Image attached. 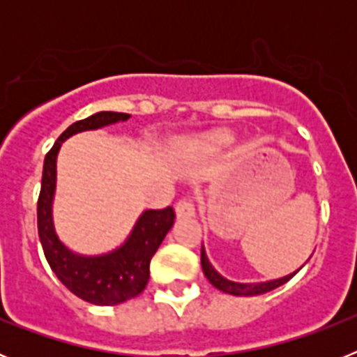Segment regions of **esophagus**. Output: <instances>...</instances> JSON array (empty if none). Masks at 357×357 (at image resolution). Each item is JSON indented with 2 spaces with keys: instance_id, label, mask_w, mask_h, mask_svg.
<instances>
[{
  "instance_id": "obj_1",
  "label": "esophagus",
  "mask_w": 357,
  "mask_h": 357,
  "mask_svg": "<svg viewBox=\"0 0 357 357\" xmlns=\"http://www.w3.org/2000/svg\"><path fill=\"white\" fill-rule=\"evenodd\" d=\"M175 214H176V218H191V216H195L193 202L189 200V198H182V200L176 202Z\"/></svg>"
}]
</instances>
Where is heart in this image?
I'll return each instance as SVG.
<instances>
[{
    "label": "heart",
    "instance_id": "obj_1",
    "mask_svg": "<svg viewBox=\"0 0 357 357\" xmlns=\"http://www.w3.org/2000/svg\"><path fill=\"white\" fill-rule=\"evenodd\" d=\"M232 139H234V135L227 130H216V132H213L211 135H207V143L214 148L225 146V144H229Z\"/></svg>",
    "mask_w": 357,
    "mask_h": 357
}]
</instances>
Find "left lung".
I'll return each mask as SVG.
<instances>
[{"mask_svg":"<svg viewBox=\"0 0 357 357\" xmlns=\"http://www.w3.org/2000/svg\"><path fill=\"white\" fill-rule=\"evenodd\" d=\"M202 270H204V275L209 279V282L214 286V288L236 296L263 295V293L272 291V289L279 288V286H282L284 282H288V280L298 272V270H296V272L289 273V275L280 277V279H275V280H266V282H252V284H247V282H234V280L225 279V277L220 275V273L214 270V266L209 263V259H207V254L206 250H204V247H202Z\"/></svg>","mask_w":357,"mask_h":357,"instance_id":"8db88e82","label":"left lung"}]
</instances>
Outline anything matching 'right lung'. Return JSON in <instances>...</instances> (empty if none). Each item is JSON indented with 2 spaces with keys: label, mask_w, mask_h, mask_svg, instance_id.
<instances>
[{
  "label": "right lung",
  "mask_w": 357,
  "mask_h": 357,
  "mask_svg": "<svg viewBox=\"0 0 357 357\" xmlns=\"http://www.w3.org/2000/svg\"><path fill=\"white\" fill-rule=\"evenodd\" d=\"M125 112H96L89 118L73 123L46 153L43 168L37 229L44 255L50 268L71 293L96 305H116L139 295L150 279V261L175 222L172 207L148 209L139 216L130 236L121 247L109 254L80 255L69 250L59 239L53 225V197L56 188V155L68 137L85 130H98L119 121H127Z\"/></svg>",
  "instance_id": "obj_1"
}]
</instances>
